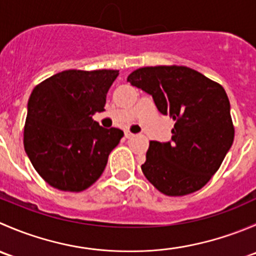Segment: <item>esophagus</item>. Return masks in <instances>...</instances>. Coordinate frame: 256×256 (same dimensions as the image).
Instances as JSON below:
<instances>
[{"instance_id":"esophagus-1","label":"esophagus","mask_w":256,"mask_h":256,"mask_svg":"<svg viewBox=\"0 0 256 256\" xmlns=\"http://www.w3.org/2000/svg\"><path fill=\"white\" fill-rule=\"evenodd\" d=\"M135 136V134L130 132V131H125V138H132Z\"/></svg>"}]
</instances>
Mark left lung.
<instances>
[{"label":"left lung","instance_id":"8db88e82","mask_svg":"<svg viewBox=\"0 0 256 256\" xmlns=\"http://www.w3.org/2000/svg\"><path fill=\"white\" fill-rule=\"evenodd\" d=\"M152 95L157 109L174 120L172 141H150L144 177L171 197L204 187L234 141L226 90L200 72L183 66H144L128 76Z\"/></svg>","mask_w":256,"mask_h":256}]
</instances>
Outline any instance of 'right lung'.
<instances>
[{
    "label": "right lung",
    "instance_id": "add662e5",
    "mask_svg": "<svg viewBox=\"0 0 256 256\" xmlns=\"http://www.w3.org/2000/svg\"><path fill=\"white\" fill-rule=\"evenodd\" d=\"M118 70H64L33 89L23 144L33 167L52 187L82 192L104 172L110 152L120 142V128L92 120L104 112L106 94Z\"/></svg>",
    "mask_w": 256,
    "mask_h": 256
}]
</instances>
